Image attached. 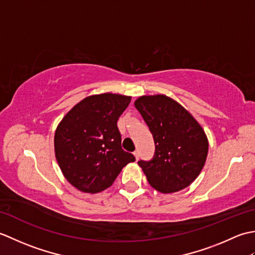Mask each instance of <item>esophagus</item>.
Segmentation results:
<instances>
[{
  "mask_svg": "<svg viewBox=\"0 0 255 255\" xmlns=\"http://www.w3.org/2000/svg\"><path fill=\"white\" fill-rule=\"evenodd\" d=\"M133 155L136 156V160H138V159H139V151H138V150L134 151V152H133Z\"/></svg>",
  "mask_w": 255,
  "mask_h": 255,
  "instance_id": "34e87169",
  "label": "esophagus"
}]
</instances>
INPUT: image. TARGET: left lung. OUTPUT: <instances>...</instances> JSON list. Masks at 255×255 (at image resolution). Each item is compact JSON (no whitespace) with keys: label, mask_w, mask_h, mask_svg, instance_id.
<instances>
[{"label":"left lung","mask_w":255,"mask_h":255,"mask_svg":"<svg viewBox=\"0 0 255 255\" xmlns=\"http://www.w3.org/2000/svg\"><path fill=\"white\" fill-rule=\"evenodd\" d=\"M134 106L155 144L152 159L138 161L150 185L161 193L187 187L207 158L208 141L203 128L185 108L165 95L141 96Z\"/></svg>","instance_id":"left-lung-1"}]
</instances>
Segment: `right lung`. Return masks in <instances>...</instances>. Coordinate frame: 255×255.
Instances as JSON below:
<instances>
[{
	"mask_svg": "<svg viewBox=\"0 0 255 255\" xmlns=\"http://www.w3.org/2000/svg\"><path fill=\"white\" fill-rule=\"evenodd\" d=\"M117 94L89 96L75 105L55 133V151L64 177L85 193L110 187L123 167L136 160L122 148L117 121L130 103Z\"/></svg>",
	"mask_w": 255,
	"mask_h": 255,
	"instance_id": "right-lung-1",
	"label": "right lung"
}]
</instances>
